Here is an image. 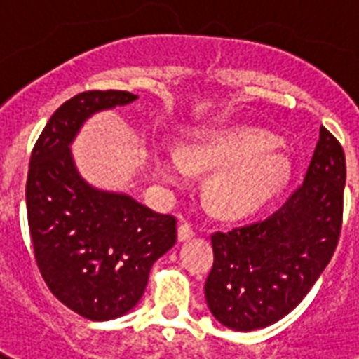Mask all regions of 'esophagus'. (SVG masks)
Masks as SVG:
<instances>
[{
    "label": "esophagus",
    "mask_w": 359,
    "mask_h": 359,
    "mask_svg": "<svg viewBox=\"0 0 359 359\" xmlns=\"http://www.w3.org/2000/svg\"><path fill=\"white\" fill-rule=\"evenodd\" d=\"M194 228L190 226L189 223H182L180 228H177V241H189L194 237Z\"/></svg>",
    "instance_id": "esophagus-1"
}]
</instances>
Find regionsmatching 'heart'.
I'll list each match as a JSON object with an SVG mask.
<instances>
[{
    "label": "heart",
    "mask_w": 359,
    "mask_h": 359,
    "mask_svg": "<svg viewBox=\"0 0 359 359\" xmlns=\"http://www.w3.org/2000/svg\"><path fill=\"white\" fill-rule=\"evenodd\" d=\"M217 169L207 185L210 207L223 215H246L269 203L286 185L291 163L277 147L273 135L239 129L215 135L185 154L163 151L156 156V172L163 182L183 187L192 170Z\"/></svg>",
    "instance_id": "b5f03b06"
}]
</instances>
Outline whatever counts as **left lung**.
<instances>
[{
  "label": "left lung",
  "instance_id": "1",
  "mask_svg": "<svg viewBox=\"0 0 359 359\" xmlns=\"http://www.w3.org/2000/svg\"><path fill=\"white\" fill-rule=\"evenodd\" d=\"M345 154L325 128L302 185L269 217L212 236L208 309L233 331H255L291 313L315 286L340 239Z\"/></svg>",
  "mask_w": 359,
  "mask_h": 359
}]
</instances>
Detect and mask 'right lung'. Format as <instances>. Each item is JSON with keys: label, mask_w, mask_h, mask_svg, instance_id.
<instances>
[{"label": "right lung", "mask_w": 359, "mask_h": 359, "mask_svg": "<svg viewBox=\"0 0 359 359\" xmlns=\"http://www.w3.org/2000/svg\"><path fill=\"white\" fill-rule=\"evenodd\" d=\"M129 91H84L48 120L32 151L27 214L37 268L66 307L95 322L140 302L149 271L176 243V219L128 194L84 182L69 145L91 115L136 100Z\"/></svg>", "instance_id": "obj_1"}]
</instances>
